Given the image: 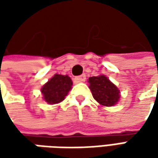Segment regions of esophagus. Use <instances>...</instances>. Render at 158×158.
Listing matches in <instances>:
<instances>
[{"instance_id":"1","label":"esophagus","mask_w":158,"mask_h":158,"mask_svg":"<svg viewBox=\"0 0 158 158\" xmlns=\"http://www.w3.org/2000/svg\"><path fill=\"white\" fill-rule=\"evenodd\" d=\"M86 80V76L85 75H82V76H76V78H75V81L76 82H84Z\"/></svg>"}]
</instances>
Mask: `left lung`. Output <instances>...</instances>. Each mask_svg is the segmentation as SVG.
<instances>
[{
	"label": "left lung",
	"mask_w": 158,
	"mask_h": 158,
	"mask_svg": "<svg viewBox=\"0 0 158 158\" xmlns=\"http://www.w3.org/2000/svg\"><path fill=\"white\" fill-rule=\"evenodd\" d=\"M89 88L95 100L101 106H112L116 105L119 99V89L106 76L89 77Z\"/></svg>",
	"instance_id": "left-lung-1"
}]
</instances>
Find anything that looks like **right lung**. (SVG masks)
Listing matches in <instances>:
<instances>
[{
    "label": "right lung",
    "instance_id": "add662e5",
    "mask_svg": "<svg viewBox=\"0 0 158 158\" xmlns=\"http://www.w3.org/2000/svg\"><path fill=\"white\" fill-rule=\"evenodd\" d=\"M73 82L69 76L55 74L41 88L43 98L49 105H54L64 100L71 89Z\"/></svg>",
    "mask_w": 158,
    "mask_h": 158
}]
</instances>
